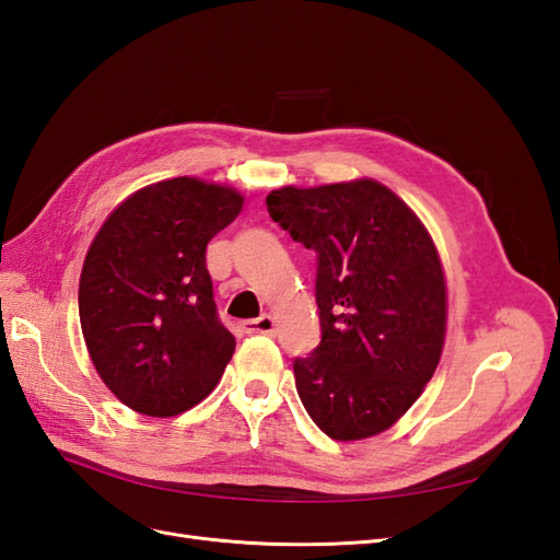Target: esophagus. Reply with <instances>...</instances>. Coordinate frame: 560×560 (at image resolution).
Masks as SVG:
<instances>
[{"mask_svg": "<svg viewBox=\"0 0 560 560\" xmlns=\"http://www.w3.org/2000/svg\"><path fill=\"white\" fill-rule=\"evenodd\" d=\"M245 334H273L276 331V319L270 315H261L254 319H245L243 322Z\"/></svg>", "mask_w": 560, "mask_h": 560, "instance_id": "esophagus-1", "label": "esophagus"}]
</instances>
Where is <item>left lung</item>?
Returning a JSON list of instances; mask_svg holds the SVG:
<instances>
[{
    "mask_svg": "<svg viewBox=\"0 0 560 560\" xmlns=\"http://www.w3.org/2000/svg\"><path fill=\"white\" fill-rule=\"evenodd\" d=\"M266 206L317 254L322 338L294 360L303 406L338 442L387 430L420 397L444 348L446 282L430 233L374 179L282 186Z\"/></svg>",
    "mask_w": 560,
    "mask_h": 560,
    "instance_id": "8db88e82",
    "label": "left lung"
}]
</instances>
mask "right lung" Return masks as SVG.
I'll list each match as a JSON object with an SVG mask.
<instances>
[{
  "instance_id": "right-lung-1",
  "label": "right lung",
  "mask_w": 560,
  "mask_h": 560,
  "mask_svg": "<svg viewBox=\"0 0 560 560\" xmlns=\"http://www.w3.org/2000/svg\"><path fill=\"white\" fill-rule=\"evenodd\" d=\"M243 208L196 177L151 184L118 206L86 254L79 317L100 378L132 411L165 418L206 399L233 358L206 249Z\"/></svg>"
}]
</instances>
